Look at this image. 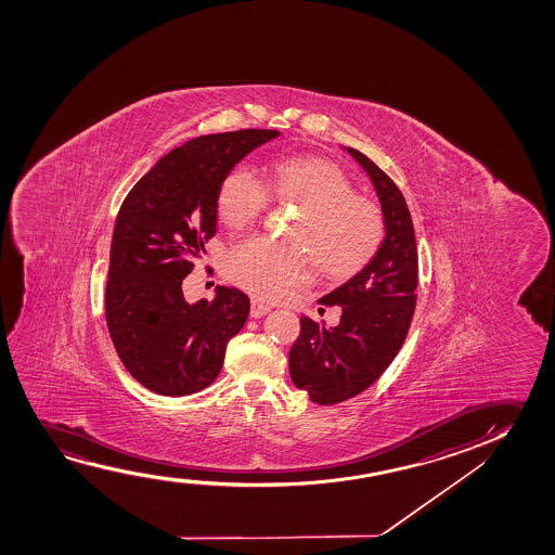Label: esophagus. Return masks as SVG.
<instances>
[{"mask_svg": "<svg viewBox=\"0 0 555 555\" xmlns=\"http://www.w3.org/2000/svg\"><path fill=\"white\" fill-rule=\"evenodd\" d=\"M271 311V305L263 304L259 299H251L250 304V317L251 319H261L263 314Z\"/></svg>", "mask_w": 555, "mask_h": 555, "instance_id": "esophagus-1", "label": "esophagus"}]
</instances>
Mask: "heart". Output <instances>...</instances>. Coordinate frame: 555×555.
I'll return each mask as SVG.
<instances>
[{
    "label": "heart",
    "instance_id": "obj_1",
    "mask_svg": "<svg viewBox=\"0 0 555 555\" xmlns=\"http://www.w3.org/2000/svg\"><path fill=\"white\" fill-rule=\"evenodd\" d=\"M301 208L288 229L292 241L254 235L229 251V281L267 301L282 299L311 279V263L326 279H347L379 250L385 220L379 206L357 197L339 168L322 159L274 163L266 182L250 167L229 170L218 208L231 228L266 212L269 201Z\"/></svg>",
    "mask_w": 555,
    "mask_h": 555
}]
</instances>
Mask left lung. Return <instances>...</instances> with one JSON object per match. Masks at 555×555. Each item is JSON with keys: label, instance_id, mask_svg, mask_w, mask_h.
Here are the masks:
<instances>
[{"label": "left lung", "instance_id": "left-lung-1", "mask_svg": "<svg viewBox=\"0 0 555 555\" xmlns=\"http://www.w3.org/2000/svg\"><path fill=\"white\" fill-rule=\"evenodd\" d=\"M364 168L379 197L385 241L372 261L339 288L320 297L339 305L335 327L301 317L289 349V375L312 402L334 405L372 387L402 349L415 312L417 244L402 191L364 153L347 147Z\"/></svg>", "mask_w": 555, "mask_h": 555}]
</instances>
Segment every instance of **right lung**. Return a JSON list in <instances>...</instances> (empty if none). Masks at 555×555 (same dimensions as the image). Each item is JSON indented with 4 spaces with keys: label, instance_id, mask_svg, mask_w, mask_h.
Here are the masks:
<instances>
[{
    "label": "right lung",
    "instance_id": "obj_1",
    "mask_svg": "<svg viewBox=\"0 0 555 555\" xmlns=\"http://www.w3.org/2000/svg\"><path fill=\"white\" fill-rule=\"evenodd\" d=\"M279 130L193 138L138 180L115 220L106 322L130 375L163 396H185L220 375L225 347L243 330L250 299L218 286L188 304L182 282L216 235L218 191L229 170Z\"/></svg>",
    "mask_w": 555,
    "mask_h": 555
}]
</instances>
